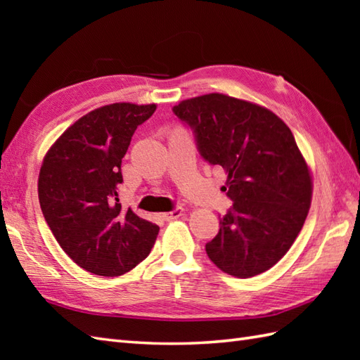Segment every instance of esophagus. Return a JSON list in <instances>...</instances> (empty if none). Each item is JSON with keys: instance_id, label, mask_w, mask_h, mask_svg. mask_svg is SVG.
<instances>
[{"instance_id": "1", "label": "esophagus", "mask_w": 360, "mask_h": 360, "mask_svg": "<svg viewBox=\"0 0 360 360\" xmlns=\"http://www.w3.org/2000/svg\"><path fill=\"white\" fill-rule=\"evenodd\" d=\"M186 213V210L182 209V207H174L173 210H170V212H167V213H164L162 215V218L165 219V221H170V219H176V218H179V217H182Z\"/></svg>"}]
</instances>
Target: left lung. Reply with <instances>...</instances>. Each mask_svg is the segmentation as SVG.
Returning a JSON list of instances; mask_svg holds the SVG:
<instances>
[{
	"label": "left lung",
	"mask_w": 360,
	"mask_h": 360,
	"mask_svg": "<svg viewBox=\"0 0 360 360\" xmlns=\"http://www.w3.org/2000/svg\"><path fill=\"white\" fill-rule=\"evenodd\" d=\"M173 114L192 129L205 162L227 173L224 192L233 205L205 244L209 258L238 278L271 269L311 205L309 170L290 129L263 106L218 93L181 102Z\"/></svg>",
	"instance_id": "8db88e82"
}]
</instances>
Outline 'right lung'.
Returning <instances> with one entry per match:
<instances>
[{
    "label": "right lung",
    "mask_w": 360,
    "mask_h": 360,
    "mask_svg": "<svg viewBox=\"0 0 360 360\" xmlns=\"http://www.w3.org/2000/svg\"><path fill=\"white\" fill-rule=\"evenodd\" d=\"M156 105L112 103L88 112L46 155L38 200L60 246L82 269L103 277L131 271L148 257L159 227L122 209V158Z\"/></svg>",
    "instance_id": "obj_1"
}]
</instances>
